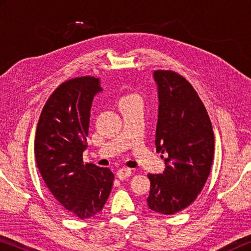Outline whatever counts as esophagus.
Returning <instances> with one entry per match:
<instances>
[{"mask_svg": "<svg viewBox=\"0 0 251 251\" xmlns=\"http://www.w3.org/2000/svg\"><path fill=\"white\" fill-rule=\"evenodd\" d=\"M130 175H131V169H129V168H121V169H118L116 173L117 178L121 180L126 179V178H128Z\"/></svg>", "mask_w": 251, "mask_h": 251, "instance_id": "34e87169", "label": "esophagus"}]
</instances>
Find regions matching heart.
<instances>
[{
  "label": "heart",
  "instance_id": "1",
  "mask_svg": "<svg viewBox=\"0 0 251 251\" xmlns=\"http://www.w3.org/2000/svg\"><path fill=\"white\" fill-rule=\"evenodd\" d=\"M130 96H135V95H129V96H127V97H130ZM127 97H125V99H127Z\"/></svg>",
  "mask_w": 251,
  "mask_h": 251
}]
</instances>
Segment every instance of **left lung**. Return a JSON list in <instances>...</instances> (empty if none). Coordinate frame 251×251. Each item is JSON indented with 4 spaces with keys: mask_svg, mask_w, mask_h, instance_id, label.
<instances>
[{
    "mask_svg": "<svg viewBox=\"0 0 251 251\" xmlns=\"http://www.w3.org/2000/svg\"><path fill=\"white\" fill-rule=\"evenodd\" d=\"M158 120L155 145L166 168L148 174L150 209L173 215L188 207L205 186L214 159V131L192 85L175 72L155 71Z\"/></svg>",
    "mask_w": 251,
    "mask_h": 251,
    "instance_id": "1",
    "label": "left lung"
}]
</instances>
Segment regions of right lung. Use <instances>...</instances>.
<instances>
[{
  "mask_svg": "<svg viewBox=\"0 0 251 251\" xmlns=\"http://www.w3.org/2000/svg\"><path fill=\"white\" fill-rule=\"evenodd\" d=\"M101 91L92 76L59 85L42 110L34 142L37 168L50 194L80 219L103 209L114 180L108 168L83 161L92 103Z\"/></svg>",
  "mask_w": 251,
  "mask_h": 251,
  "instance_id": "right-lung-1",
  "label": "right lung"
}]
</instances>
